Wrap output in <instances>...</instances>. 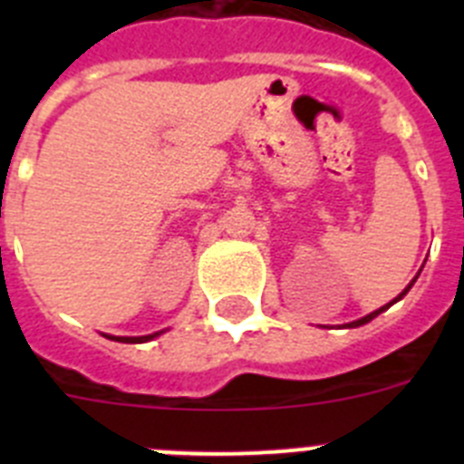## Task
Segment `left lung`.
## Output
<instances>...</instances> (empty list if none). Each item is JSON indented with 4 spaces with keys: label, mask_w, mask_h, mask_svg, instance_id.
<instances>
[{
    "label": "left lung",
    "mask_w": 464,
    "mask_h": 464,
    "mask_svg": "<svg viewBox=\"0 0 464 464\" xmlns=\"http://www.w3.org/2000/svg\"><path fill=\"white\" fill-rule=\"evenodd\" d=\"M413 281H416V278H413ZM413 281H411V283H409L407 288L401 290V293H400V295H397V297H395V299H392L391 304H385V306H381V309L372 311V314H367V315H364V318H360V321H353V323H348V327H360V325H364V323H370V321H374V318H376V315H379V314H381V311H385V309H391V306H392V304H395V302H400V299H401V297H404V295H407V293H409V288H411V285H413Z\"/></svg>",
    "instance_id": "8db88e82"
}]
</instances>
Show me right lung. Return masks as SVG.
Here are the masks:
<instances>
[{
    "label": "right lung",
    "mask_w": 464,
    "mask_h": 464,
    "mask_svg": "<svg viewBox=\"0 0 464 464\" xmlns=\"http://www.w3.org/2000/svg\"><path fill=\"white\" fill-rule=\"evenodd\" d=\"M158 334H162V332H155V334H146V337H111V334H104V337L113 339V342H122V343H143V342H150V339H155Z\"/></svg>",
    "instance_id": "obj_1"
}]
</instances>
